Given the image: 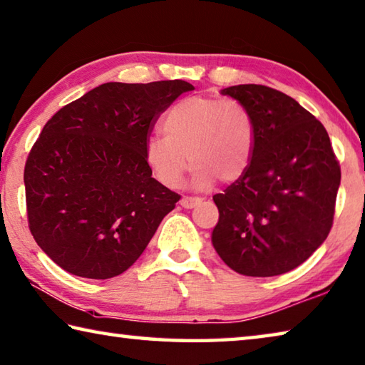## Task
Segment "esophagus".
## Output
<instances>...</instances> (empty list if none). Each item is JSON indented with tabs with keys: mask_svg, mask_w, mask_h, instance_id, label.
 <instances>
[{
	"mask_svg": "<svg viewBox=\"0 0 365 365\" xmlns=\"http://www.w3.org/2000/svg\"><path fill=\"white\" fill-rule=\"evenodd\" d=\"M199 204H201V199H199V197L183 196V197L180 199V205L185 207V209H195V207H197Z\"/></svg>",
	"mask_w": 365,
	"mask_h": 365,
	"instance_id": "esophagus-1",
	"label": "esophagus"
}]
</instances>
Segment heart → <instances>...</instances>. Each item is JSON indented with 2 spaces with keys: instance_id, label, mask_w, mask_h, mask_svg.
<instances>
[{
  "instance_id": "b5f03b06",
  "label": "heart",
  "mask_w": 365,
  "mask_h": 365,
  "mask_svg": "<svg viewBox=\"0 0 365 365\" xmlns=\"http://www.w3.org/2000/svg\"><path fill=\"white\" fill-rule=\"evenodd\" d=\"M164 135L145 140L144 160L153 177L168 188L180 185L188 161L192 187L210 188L213 182L232 183L245 175L253 160L255 125L237 101L191 96L178 101L163 121Z\"/></svg>"
}]
</instances>
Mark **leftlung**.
<instances>
[{
  "label": "left lung",
  "mask_w": 365,
  "mask_h": 365,
  "mask_svg": "<svg viewBox=\"0 0 365 365\" xmlns=\"http://www.w3.org/2000/svg\"><path fill=\"white\" fill-rule=\"evenodd\" d=\"M221 93L248 110L256 139L245 175L213 196L220 220L212 244L242 275L287 274L332 227L341 174L329 134L296 99L266 85Z\"/></svg>",
  "instance_id": "8db88e82"
}]
</instances>
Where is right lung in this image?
<instances>
[{"label":"right lung","instance_id":"add662e5","mask_svg":"<svg viewBox=\"0 0 365 365\" xmlns=\"http://www.w3.org/2000/svg\"><path fill=\"white\" fill-rule=\"evenodd\" d=\"M185 81L109 82L50 118L25 164L30 231L66 272L106 280L138 261L180 195L152 177L144 145Z\"/></svg>","mask_w":365,"mask_h":365}]
</instances>
